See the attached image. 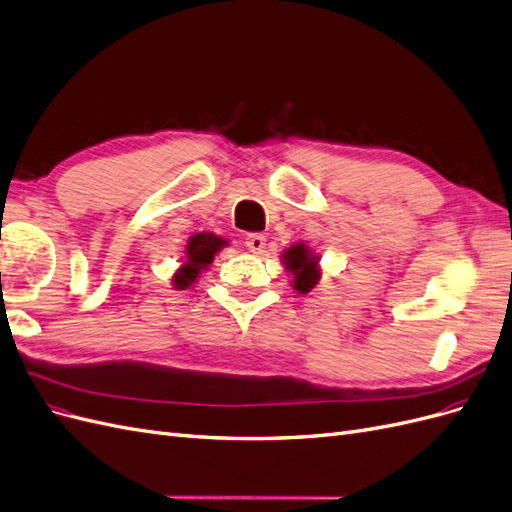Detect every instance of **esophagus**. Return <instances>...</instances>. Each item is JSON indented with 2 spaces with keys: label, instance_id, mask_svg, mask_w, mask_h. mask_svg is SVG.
<instances>
[{
  "label": "esophagus",
  "instance_id": "34e87169",
  "mask_svg": "<svg viewBox=\"0 0 512 512\" xmlns=\"http://www.w3.org/2000/svg\"><path fill=\"white\" fill-rule=\"evenodd\" d=\"M245 245H247V250H250V252L262 254V252H265V247H267V239L262 237V234L254 232V234H247Z\"/></svg>",
  "mask_w": 512,
  "mask_h": 512
}]
</instances>
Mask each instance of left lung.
<instances>
[{
    "label": "left lung",
    "instance_id": "left-lung-1",
    "mask_svg": "<svg viewBox=\"0 0 512 512\" xmlns=\"http://www.w3.org/2000/svg\"><path fill=\"white\" fill-rule=\"evenodd\" d=\"M319 262H321V256H316L308 243L299 241L290 245L288 250H284L282 265L290 275H293V288L297 293L306 295L316 284H319L323 275Z\"/></svg>",
    "mask_w": 512,
    "mask_h": 512
}]
</instances>
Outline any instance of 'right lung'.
<instances>
[{"instance_id": "add662e5", "label": "right lung", "mask_w": 512, "mask_h": 512, "mask_svg": "<svg viewBox=\"0 0 512 512\" xmlns=\"http://www.w3.org/2000/svg\"><path fill=\"white\" fill-rule=\"evenodd\" d=\"M228 245V239L217 237L213 232H196L189 237L185 245V256L181 258V267L172 275V286L176 290H187L198 282L200 273L209 269L215 256Z\"/></svg>"}]
</instances>
